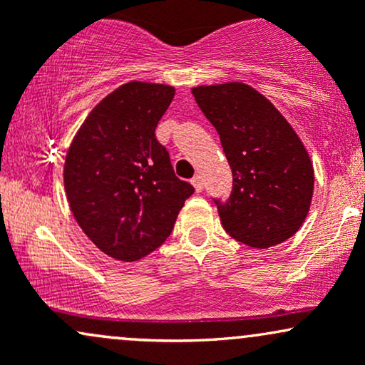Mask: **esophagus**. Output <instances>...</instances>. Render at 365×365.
<instances>
[{
    "instance_id": "obj_1",
    "label": "esophagus",
    "mask_w": 365,
    "mask_h": 365,
    "mask_svg": "<svg viewBox=\"0 0 365 365\" xmlns=\"http://www.w3.org/2000/svg\"><path fill=\"white\" fill-rule=\"evenodd\" d=\"M192 185H194L195 192H202L204 188V183H202V177H199V175H195L194 178H192Z\"/></svg>"
}]
</instances>
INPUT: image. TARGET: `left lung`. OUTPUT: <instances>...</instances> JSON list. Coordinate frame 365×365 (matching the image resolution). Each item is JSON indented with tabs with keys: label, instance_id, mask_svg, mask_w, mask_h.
Listing matches in <instances>:
<instances>
[{
	"label": "left lung",
	"instance_id": "8db88e82",
	"mask_svg": "<svg viewBox=\"0 0 365 365\" xmlns=\"http://www.w3.org/2000/svg\"><path fill=\"white\" fill-rule=\"evenodd\" d=\"M220 133L232 168L228 199H212L221 225L242 244L267 249L295 235L314 190V170L302 140L282 113L240 82L192 89Z\"/></svg>",
	"mask_w": 365,
	"mask_h": 365
}]
</instances>
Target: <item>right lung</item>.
<instances>
[{
	"label": "right lung",
	"instance_id": "obj_1",
	"mask_svg": "<svg viewBox=\"0 0 365 365\" xmlns=\"http://www.w3.org/2000/svg\"><path fill=\"white\" fill-rule=\"evenodd\" d=\"M173 96L170 86L125 83L89 113L66 153L63 178L75 220L118 261L156 250L194 194L154 133Z\"/></svg>",
	"mask_w": 365,
	"mask_h": 365
}]
</instances>
